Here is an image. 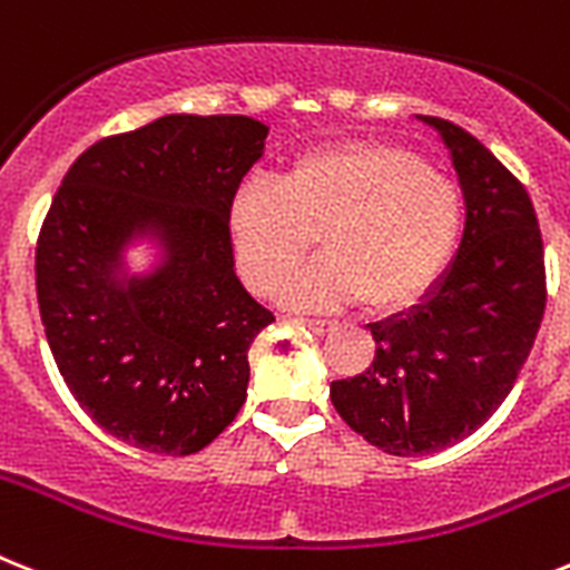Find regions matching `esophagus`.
Listing matches in <instances>:
<instances>
[{
	"instance_id": "34e87169",
	"label": "esophagus",
	"mask_w": 570,
	"mask_h": 570,
	"mask_svg": "<svg viewBox=\"0 0 570 570\" xmlns=\"http://www.w3.org/2000/svg\"><path fill=\"white\" fill-rule=\"evenodd\" d=\"M299 323L308 325V328H311V332H314V334H328V332H332V328H334L332 320H308V317H305V320H299Z\"/></svg>"
}]
</instances>
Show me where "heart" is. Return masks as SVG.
Returning a JSON list of instances; mask_svg holds the SVG:
<instances>
[{
  "label": "heart",
  "instance_id": "obj_1",
  "mask_svg": "<svg viewBox=\"0 0 570 570\" xmlns=\"http://www.w3.org/2000/svg\"><path fill=\"white\" fill-rule=\"evenodd\" d=\"M464 227L461 189L417 155L383 144H328L296 155L279 184L247 178L227 204L238 271L271 291L320 236L323 256L279 288L294 308L415 305L438 282Z\"/></svg>",
  "mask_w": 570,
  "mask_h": 570
}]
</instances>
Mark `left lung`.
Here are the masks:
<instances>
[{"label": "left lung", "mask_w": 570, "mask_h": 570, "mask_svg": "<svg viewBox=\"0 0 570 570\" xmlns=\"http://www.w3.org/2000/svg\"><path fill=\"white\" fill-rule=\"evenodd\" d=\"M415 118L459 175L464 236L421 303L368 325L372 366L332 383L345 424L403 459L459 444L502 406L544 314L542 236L524 187L461 126Z\"/></svg>", "instance_id": "left-lung-1"}]
</instances>
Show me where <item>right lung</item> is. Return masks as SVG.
<instances>
[{
  "label": "right lung",
  "instance_id": "right-lung-1",
  "mask_svg": "<svg viewBox=\"0 0 570 570\" xmlns=\"http://www.w3.org/2000/svg\"><path fill=\"white\" fill-rule=\"evenodd\" d=\"M267 132L164 115L89 146L53 196L37 242L48 345L75 401L129 446L189 455L245 403L247 348L274 314L238 282L227 204Z\"/></svg>",
  "mask_w": 570,
  "mask_h": 570
}]
</instances>
